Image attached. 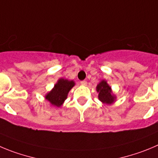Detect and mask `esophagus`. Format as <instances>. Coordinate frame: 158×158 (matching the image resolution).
Here are the masks:
<instances>
[{
	"instance_id": "1",
	"label": "esophagus",
	"mask_w": 158,
	"mask_h": 158,
	"mask_svg": "<svg viewBox=\"0 0 158 158\" xmlns=\"http://www.w3.org/2000/svg\"><path fill=\"white\" fill-rule=\"evenodd\" d=\"M80 83H81V85H82V86H86V85H87V82H86V81H85V80L81 81Z\"/></svg>"
}]
</instances>
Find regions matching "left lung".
<instances>
[{"label": "left lung", "instance_id": "8db88e82", "mask_svg": "<svg viewBox=\"0 0 158 158\" xmlns=\"http://www.w3.org/2000/svg\"><path fill=\"white\" fill-rule=\"evenodd\" d=\"M96 90L98 93V99L103 104L110 105L116 101V96L113 94L111 87L105 79H102L97 84Z\"/></svg>", "mask_w": 158, "mask_h": 158}]
</instances>
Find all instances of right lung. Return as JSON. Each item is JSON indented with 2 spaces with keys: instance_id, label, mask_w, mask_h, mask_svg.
<instances>
[{
  "instance_id": "1",
  "label": "right lung",
  "mask_w": 158,
  "mask_h": 158,
  "mask_svg": "<svg viewBox=\"0 0 158 158\" xmlns=\"http://www.w3.org/2000/svg\"><path fill=\"white\" fill-rule=\"evenodd\" d=\"M76 85L73 80L60 78L54 85V88L45 95V99L53 107H60L67 99L68 94Z\"/></svg>"
}]
</instances>
